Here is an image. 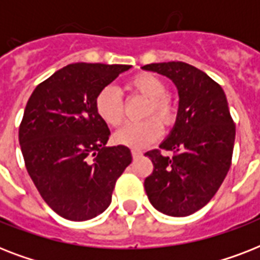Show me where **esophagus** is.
Wrapping results in <instances>:
<instances>
[{
	"instance_id": "1",
	"label": "esophagus",
	"mask_w": 260,
	"mask_h": 260,
	"mask_svg": "<svg viewBox=\"0 0 260 260\" xmlns=\"http://www.w3.org/2000/svg\"><path fill=\"white\" fill-rule=\"evenodd\" d=\"M131 152H132V156H134V159L139 158V156H142V151L132 150V151H131Z\"/></svg>"
}]
</instances>
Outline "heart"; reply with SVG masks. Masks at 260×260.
Here are the masks:
<instances>
[{
  "mask_svg": "<svg viewBox=\"0 0 260 260\" xmlns=\"http://www.w3.org/2000/svg\"><path fill=\"white\" fill-rule=\"evenodd\" d=\"M126 86L131 91L147 98L143 116L153 117L126 124L116 132L114 140L121 146L142 150L160 138L162 123L166 126L173 125L177 120L178 109L173 97L166 93V83L151 73H139L129 79ZM94 109L98 117L110 126L121 125L125 118L121 91L114 86H105L98 91L94 98Z\"/></svg>",
  "mask_w": 260,
  "mask_h": 260,
  "instance_id": "heart-1",
  "label": "heart"
}]
</instances>
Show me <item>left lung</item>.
Listing matches in <instances>:
<instances>
[{"label":"left lung","instance_id":"1","mask_svg":"<svg viewBox=\"0 0 260 260\" xmlns=\"http://www.w3.org/2000/svg\"><path fill=\"white\" fill-rule=\"evenodd\" d=\"M143 69L166 75L179 94L171 134L160 150L146 152L154 170L144 179V189L159 212L189 216L213 198L232 162L236 128L225 93L209 75L185 62L151 63ZM162 150H171L173 156Z\"/></svg>","mask_w":260,"mask_h":260}]
</instances>
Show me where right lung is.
<instances>
[{"label":"right lung","mask_w":260,"mask_h":260,"mask_svg":"<svg viewBox=\"0 0 260 260\" xmlns=\"http://www.w3.org/2000/svg\"><path fill=\"white\" fill-rule=\"evenodd\" d=\"M129 67L73 63L39 83L26 102L18 128L26 171L63 218L85 221L102 213L132 162L128 147H105L109 128L94 109L98 91Z\"/></svg>","instance_id":"right-lung-1"}]
</instances>
